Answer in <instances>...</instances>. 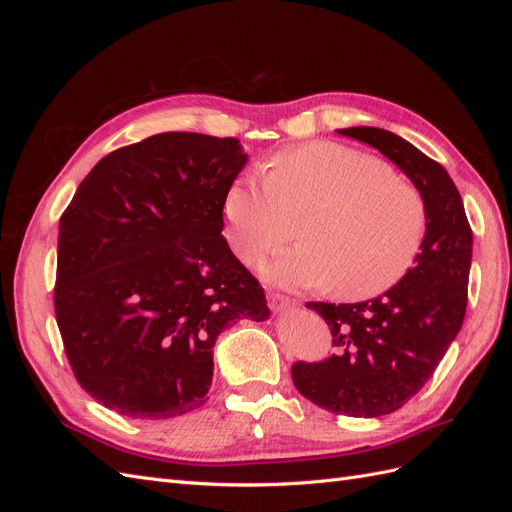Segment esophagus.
I'll list each match as a JSON object with an SVG mask.
<instances>
[{
    "label": "esophagus",
    "mask_w": 512,
    "mask_h": 512,
    "mask_svg": "<svg viewBox=\"0 0 512 512\" xmlns=\"http://www.w3.org/2000/svg\"><path fill=\"white\" fill-rule=\"evenodd\" d=\"M269 305L273 312H288V309L297 307V299H290V297H284V294L280 292H269Z\"/></svg>",
    "instance_id": "34e87169"
}]
</instances>
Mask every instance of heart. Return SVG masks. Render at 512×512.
Returning a JSON list of instances; mask_svg holds the SVG:
<instances>
[{
    "instance_id": "1",
    "label": "heart",
    "mask_w": 512,
    "mask_h": 512,
    "mask_svg": "<svg viewBox=\"0 0 512 512\" xmlns=\"http://www.w3.org/2000/svg\"><path fill=\"white\" fill-rule=\"evenodd\" d=\"M299 237L265 265L288 288L333 286L369 299L408 273L427 230L425 200L414 185L367 153L337 143L286 149L267 175H243L226 194L228 241L245 262L284 243L294 218Z\"/></svg>"
}]
</instances>
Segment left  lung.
Returning <instances> with one entry per match:
<instances>
[{
	"mask_svg": "<svg viewBox=\"0 0 512 512\" xmlns=\"http://www.w3.org/2000/svg\"><path fill=\"white\" fill-rule=\"evenodd\" d=\"M339 134L376 147L412 179L427 209V230L414 267L380 297L361 303L309 301L333 335L327 361H297V391L333 414H391L433 376L457 337L468 305L472 228L459 190L442 164L380 128Z\"/></svg>",
	"mask_w": 512,
	"mask_h": 512,
	"instance_id": "obj_1",
	"label": "left lung"
}]
</instances>
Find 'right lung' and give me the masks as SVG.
Masks as SVG:
<instances>
[{
    "label": "right lung",
    "instance_id": "right-lung-1",
    "mask_svg": "<svg viewBox=\"0 0 512 512\" xmlns=\"http://www.w3.org/2000/svg\"><path fill=\"white\" fill-rule=\"evenodd\" d=\"M245 162L237 138L156 134L104 156L61 213L55 318L74 378L102 406L130 418L200 408L218 335L269 318L222 237Z\"/></svg>",
    "mask_w": 512,
    "mask_h": 512
}]
</instances>
